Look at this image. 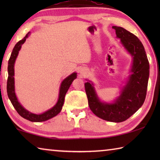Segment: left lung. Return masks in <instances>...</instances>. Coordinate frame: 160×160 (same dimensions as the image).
Returning <instances> with one entry per match:
<instances>
[{
	"label": "left lung",
	"mask_w": 160,
	"mask_h": 160,
	"mask_svg": "<svg viewBox=\"0 0 160 160\" xmlns=\"http://www.w3.org/2000/svg\"><path fill=\"white\" fill-rule=\"evenodd\" d=\"M116 37L132 57L131 74L121 90L120 96L113 103L102 102L90 82L85 88L90 109L99 118L111 122H122L142 107L147 93L150 65L142 42L135 35L123 28L113 26Z\"/></svg>",
	"instance_id": "8db88e82"
}]
</instances>
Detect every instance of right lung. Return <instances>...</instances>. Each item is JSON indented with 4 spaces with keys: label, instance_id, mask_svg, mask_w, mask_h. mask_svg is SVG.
Instances as JSON below:
<instances>
[{
    "label": "right lung",
    "instance_id": "right-lung-1",
    "mask_svg": "<svg viewBox=\"0 0 160 160\" xmlns=\"http://www.w3.org/2000/svg\"><path fill=\"white\" fill-rule=\"evenodd\" d=\"M29 34H30V32H29L22 39L19 41L17 44H15V47L13 48L12 49L11 56H10L8 61V78L7 81V92L8 96L12 106L14 107L15 110L17 111V112L22 116V117L27 119V120L32 121V122H42V121H47L48 119L54 117V116H56L61 112L64 103L65 96H66V94L68 90L72 81L77 78V73L76 72H73V73L70 75L69 76H68L63 80V82H61V85L60 87V90H59L58 102L55 105H54V107L51 108V109H48L47 112H45L43 113H41V114H35V113H32L28 112V110H26L25 108L20 104V102H19L18 100L17 97L15 95L14 80V64L16 58H17V56L18 55L19 51L20 50V48L22 47V45L25 43V42L26 41V39L28 37Z\"/></svg>",
    "mask_w": 160,
    "mask_h": 160
}]
</instances>
